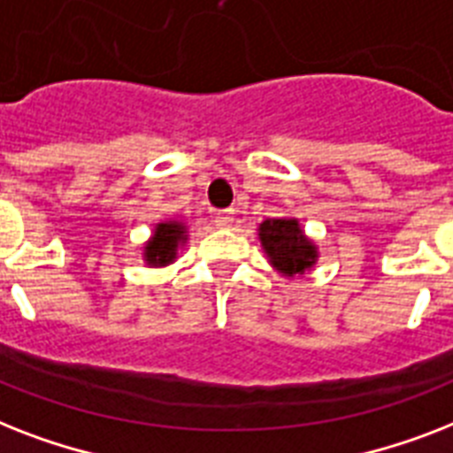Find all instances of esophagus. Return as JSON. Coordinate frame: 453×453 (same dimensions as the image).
I'll return each mask as SVG.
<instances>
[{"mask_svg": "<svg viewBox=\"0 0 453 453\" xmlns=\"http://www.w3.org/2000/svg\"><path fill=\"white\" fill-rule=\"evenodd\" d=\"M214 223L219 227H230L234 223V211L233 209H223V211H219V214H216Z\"/></svg>", "mask_w": 453, "mask_h": 453, "instance_id": "34e87169", "label": "esophagus"}]
</instances>
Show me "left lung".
<instances>
[{"label": "left lung", "instance_id": "1", "mask_svg": "<svg viewBox=\"0 0 453 453\" xmlns=\"http://www.w3.org/2000/svg\"><path fill=\"white\" fill-rule=\"evenodd\" d=\"M260 244L267 260L286 277H296L311 270L319 258L314 242L303 233L297 219H267L258 227Z\"/></svg>", "mask_w": 453, "mask_h": 453}]
</instances>
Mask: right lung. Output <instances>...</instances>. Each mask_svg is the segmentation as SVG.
<instances>
[{
	"instance_id": "add662e5",
	"label": "right lung",
	"mask_w": 453,
	"mask_h": 453,
	"mask_svg": "<svg viewBox=\"0 0 453 453\" xmlns=\"http://www.w3.org/2000/svg\"><path fill=\"white\" fill-rule=\"evenodd\" d=\"M186 242V226L181 220H165L157 223L153 237L143 246V260L153 267H165L174 263L179 246Z\"/></svg>"
}]
</instances>
